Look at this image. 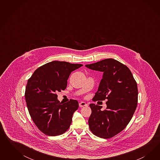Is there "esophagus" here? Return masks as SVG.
Wrapping results in <instances>:
<instances>
[{
    "mask_svg": "<svg viewBox=\"0 0 160 160\" xmlns=\"http://www.w3.org/2000/svg\"><path fill=\"white\" fill-rule=\"evenodd\" d=\"M87 104L85 102H79V106L80 107H82L87 106Z\"/></svg>",
    "mask_w": 160,
    "mask_h": 160,
    "instance_id": "1",
    "label": "esophagus"
}]
</instances>
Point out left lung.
<instances>
[{
    "label": "left lung",
    "mask_w": 160,
    "mask_h": 160,
    "mask_svg": "<svg viewBox=\"0 0 160 160\" xmlns=\"http://www.w3.org/2000/svg\"><path fill=\"white\" fill-rule=\"evenodd\" d=\"M86 67L103 73L95 101L107 99V108L90 104L92 114L88 119L92 133L102 138H110L122 131L131 120L138 102L135 79L126 65L113 58H107Z\"/></svg>",
    "instance_id": "8db88e82"
}]
</instances>
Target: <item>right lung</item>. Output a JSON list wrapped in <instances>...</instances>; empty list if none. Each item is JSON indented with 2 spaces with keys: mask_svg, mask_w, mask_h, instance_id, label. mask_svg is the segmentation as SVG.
<instances>
[{
  "mask_svg": "<svg viewBox=\"0 0 160 160\" xmlns=\"http://www.w3.org/2000/svg\"><path fill=\"white\" fill-rule=\"evenodd\" d=\"M82 66L53 61L36 69L28 80L25 90L27 107L32 120L44 134L61 135L70 127L78 102L70 100L63 104L56 92L64 90L70 74Z\"/></svg>",
  "mask_w": 160,
  "mask_h": 160,
  "instance_id": "right-lung-1",
  "label": "right lung"
}]
</instances>
